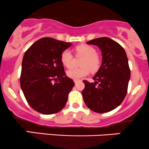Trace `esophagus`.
<instances>
[{
    "label": "esophagus",
    "instance_id": "obj_1",
    "mask_svg": "<svg viewBox=\"0 0 149 149\" xmlns=\"http://www.w3.org/2000/svg\"><path fill=\"white\" fill-rule=\"evenodd\" d=\"M74 83H75V84H77V83L78 81H79V79H74Z\"/></svg>",
    "mask_w": 149,
    "mask_h": 149
}]
</instances>
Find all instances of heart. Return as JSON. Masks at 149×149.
<instances>
[{"mask_svg":"<svg viewBox=\"0 0 149 149\" xmlns=\"http://www.w3.org/2000/svg\"><path fill=\"white\" fill-rule=\"evenodd\" d=\"M77 55H81L84 57L79 68H74L70 70L67 74L70 78L73 79H78L83 77L87 76L90 72H96L100 68L101 60L100 57L97 55V51L92 46L86 44H81L76 46L74 48ZM60 60L62 65L67 68H71L73 66V55L70 50L65 49L62 52Z\"/></svg>","mask_w":149,"mask_h":149,"instance_id":"obj_1","label":"heart"}]
</instances>
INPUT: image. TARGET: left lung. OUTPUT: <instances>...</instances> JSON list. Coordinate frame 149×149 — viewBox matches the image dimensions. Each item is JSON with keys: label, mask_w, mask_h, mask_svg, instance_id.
<instances>
[{"label": "left lung", "mask_w": 149, "mask_h": 149, "mask_svg": "<svg viewBox=\"0 0 149 149\" xmlns=\"http://www.w3.org/2000/svg\"><path fill=\"white\" fill-rule=\"evenodd\" d=\"M97 45L102 62L94 75V82L84 80L83 100L88 108L97 113H106L119 106L127 93L131 72L124 49L109 38H100L87 42Z\"/></svg>", "instance_id": "obj_1"}]
</instances>
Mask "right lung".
Returning a JSON list of instances; mask_svg holds the SVG:
<instances>
[{
	"label": "right lung",
	"mask_w": 149,
	"mask_h": 149,
	"mask_svg": "<svg viewBox=\"0 0 149 149\" xmlns=\"http://www.w3.org/2000/svg\"><path fill=\"white\" fill-rule=\"evenodd\" d=\"M71 45L70 42L42 38L23 56L20 87L30 106L42 114L61 111L74 86V81L66 76L60 60L62 52Z\"/></svg>",
	"instance_id": "add662e5"
}]
</instances>
